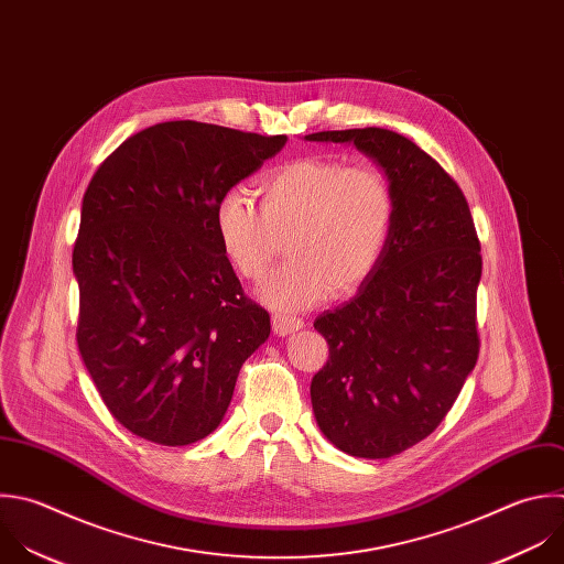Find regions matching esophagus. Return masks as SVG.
<instances>
[{"label": "esophagus", "instance_id": "34e87169", "mask_svg": "<svg viewBox=\"0 0 564 564\" xmlns=\"http://www.w3.org/2000/svg\"><path fill=\"white\" fill-rule=\"evenodd\" d=\"M272 327H274L276 336H288V334L299 332L303 327V321L296 318V316H288V314H274L272 316Z\"/></svg>", "mask_w": 564, "mask_h": 564}]
</instances>
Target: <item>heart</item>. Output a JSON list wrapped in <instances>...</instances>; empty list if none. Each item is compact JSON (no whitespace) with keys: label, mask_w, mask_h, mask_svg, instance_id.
<instances>
[{"label":"heart","mask_w":564,"mask_h":564,"mask_svg":"<svg viewBox=\"0 0 564 564\" xmlns=\"http://www.w3.org/2000/svg\"><path fill=\"white\" fill-rule=\"evenodd\" d=\"M261 208L232 187L215 210L219 246L248 281L270 270L279 239L290 261L265 279L259 296L274 310L299 312L360 288L381 263L397 217L390 181L369 165L305 156L265 172Z\"/></svg>","instance_id":"obj_1"}]
</instances>
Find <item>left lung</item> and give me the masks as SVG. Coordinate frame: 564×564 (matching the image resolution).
Masks as SVG:
<instances>
[{
    "instance_id": "8db88e82",
    "label": "left lung",
    "mask_w": 564,
    "mask_h": 564,
    "mask_svg": "<svg viewBox=\"0 0 564 564\" xmlns=\"http://www.w3.org/2000/svg\"><path fill=\"white\" fill-rule=\"evenodd\" d=\"M303 139L354 143L394 191L381 263L347 303L314 321L329 358L310 386L316 425L334 447L390 458L441 425L476 365L480 243L456 181L408 137L354 128Z\"/></svg>"
}]
</instances>
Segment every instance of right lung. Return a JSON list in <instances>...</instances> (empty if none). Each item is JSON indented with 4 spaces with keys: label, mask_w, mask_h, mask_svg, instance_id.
I'll return each instance as SVG.
<instances>
[{
    "label": "right lung",
    "mask_w": 564,
    "mask_h": 564,
    "mask_svg": "<svg viewBox=\"0 0 564 564\" xmlns=\"http://www.w3.org/2000/svg\"><path fill=\"white\" fill-rule=\"evenodd\" d=\"M202 121L126 139L82 202L73 272L77 345L110 414L134 436L191 445L213 434L239 369L270 336L215 228L219 199L285 145Z\"/></svg>",
    "instance_id": "add662e5"
}]
</instances>
